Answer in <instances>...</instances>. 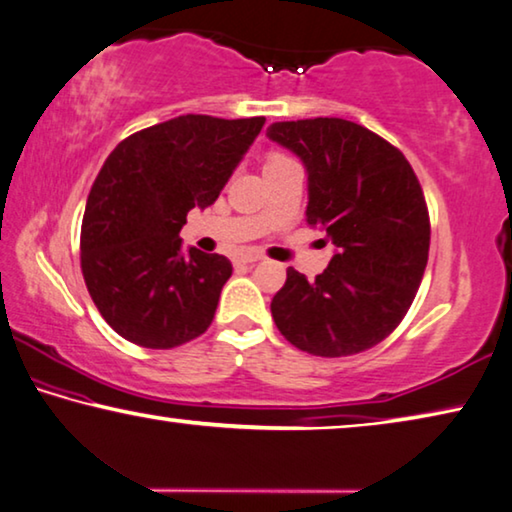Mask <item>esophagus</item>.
Here are the masks:
<instances>
[{"instance_id": "obj_1", "label": "esophagus", "mask_w": 512, "mask_h": 512, "mask_svg": "<svg viewBox=\"0 0 512 512\" xmlns=\"http://www.w3.org/2000/svg\"><path fill=\"white\" fill-rule=\"evenodd\" d=\"M259 259H262V257H259V255H253V253H243V255L236 257L234 262H236V264H246V266H250V264H257Z\"/></svg>"}]
</instances>
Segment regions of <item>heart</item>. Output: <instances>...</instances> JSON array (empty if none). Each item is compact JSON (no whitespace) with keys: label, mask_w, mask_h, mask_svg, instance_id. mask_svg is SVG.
Listing matches in <instances>:
<instances>
[{"label":"heart","mask_w":512,"mask_h":512,"mask_svg":"<svg viewBox=\"0 0 512 512\" xmlns=\"http://www.w3.org/2000/svg\"><path fill=\"white\" fill-rule=\"evenodd\" d=\"M289 156H282V154H271L269 156V160H266V167H271V165H282V163H289Z\"/></svg>","instance_id":"b5f03b06"}]
</instances>
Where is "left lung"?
Masks as SVG:
<instances>
[{
	"instance_id": "left-lung-1",
	"label": "left lung",
	"mask_w": 512,
	"mask_h": 512,
	"mask_svg": "<svg viewBox=\"0 0 512 512\" xmlns=\"http://www.w3.org/2000/svg\"><path fill=\"white\" fill-rule=\"evenodd\" d=\"M266 135L308 170V225L338 253L310 280L289 266L271 301L278 331L312 356H352L388 338L411 308L430 253V213L398 147L354 121H276Z\"/></svg>"
}]
</instances>
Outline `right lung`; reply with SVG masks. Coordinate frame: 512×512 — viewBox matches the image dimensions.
<instances>
[{
	"instance_id": "1",
	"label": "right lung",
	"mask_w": 512,
	"mask_h": 512,
	"mask_svg": "<svg viewBox=\"0 0 512 512\" xmlns=\"http://www.w3.org/2000/svg\"><path fill=\"white\" fill-rule=\"evenodd\" d=\"M264 126V117H183L128 135L89 190L80 264L98 312L147 349L195 340L216 315L232 262L181 250V227L209 207Z\"/></svg>"
}]
</instances>
